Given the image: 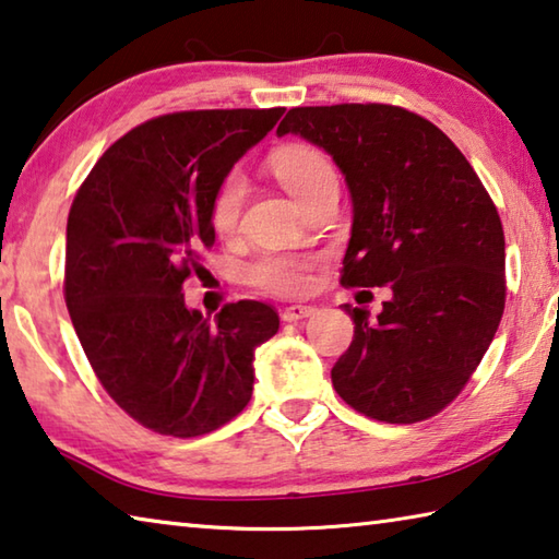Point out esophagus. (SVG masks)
Wrapping results in <instances>:
<instances>
[{
    "label": "esophagus",
    "mask_w": 559,
    "mask_h": 559,
    "mask_svg": "<svg viewBox=\"0 0 559 559\" xmlns=\"http://www.w3.org/2000/svg\"><path fill=\"white\" fill-rule=\"evenodd\" d=\"M314 307H307V305H292L287 307L285 311H282V321H301V319H309L311 314H314Z\"/></svg>",
    "instance_id": "1"
}]
</instances>
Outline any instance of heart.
I'll list each match as a JSON object with an SVG mask.
<instances>
[{"label": "heart", "instance_id": "b5f03b06", "mask_svg": "<svg viewBox=\"0 0 559 559\" xmlns=\"http://www.w3.org/2000/svg\"><path fill=\"white\" fill-rule=\"evenodd\" d=\"M272 171L299 205L309 201L311 195H317L321 189H326V186L338 183L331 162L321 152L309 150V146L282 150L272 159ZM245 191H248V183H245V176L240 171H230L215 191L211 221L221 235H230L238 228ZM248 280L260 289L274 292V295H301L311 285L309 260L297 258V254H262L248 267Z\"/></svg>", "mask_w": 559, "mask_h": 559}]
</instances>
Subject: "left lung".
Masks as SVG:
<instances>
[{
  "label": "left lung",
  "mask_w": 559,
  "mask_h": 559,
  "mask_svg": "<svg viewBox=\"0 0 559 559\" xmlns=\"http://www.w3.org/2000/svg\"><path fill=\"white\" fill-rule=\"evenodd\" d=\"M277 134L324 150L354 205L344 285L390 287L378 317L344 305L354 341L336 393L380 423L437 415L462 393L501 324L506 240L498 211L456 144L393 105L295 107Z\"/></svg>",
  "instance_id": "1"
}]
</instances>
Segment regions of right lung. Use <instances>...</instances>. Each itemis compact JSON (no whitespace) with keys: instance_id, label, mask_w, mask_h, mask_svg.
<instances>
[{"instance_id":"obj_1","label":"right lung","mask_w":559,"mask_h":559,"mask_svg":"<svg viewBox=\"0 0 559 559\" xmlns=\"http://www.w3.org/2000/svg\"><path fill=\"white\" fill-rule=\"evenodd\" d=\"M285 112L195 110L127 132L87 174L68 213L66 307L103 388L136 423L199 437L242 413L254 350L280 329L262 301L215 319L183 280L215 240L211 205L235 162Z\"/></svg>"}]
</instances>
